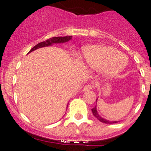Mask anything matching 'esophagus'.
Returning <instances> with one entry per match:
<instances>
[{
    "mask_svg": "<svg viewBox=\"0 0 151 151\" xmlns=\"http://www.w3.org/2000/svg\"><path fill=\"white\" fill-rule=\"evenodd\" d=\"M93 88V86L92 85H85L84 88H83V92H87V91H90V90H92Z\"/></svg>",
    "mask_w": 151,
    "mask_h": 151,
    "instance_id": "34e87169",
    "label": "esophagus"
}]
</instances>
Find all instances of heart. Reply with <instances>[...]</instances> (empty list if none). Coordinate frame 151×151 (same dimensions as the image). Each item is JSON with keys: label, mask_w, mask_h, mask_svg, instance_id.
<instances>
[{"label": "heart", "mask_w": 151, "mask_h": 151, "mask_svg": "<svg viewBox=\"0 0 151 151\" xmlns=\"http://www.w3.org/2000/svg\"><path fill=\"white\" fill-rule=\"evenodd\" d=\"M84 63L93 70H102L108 77L120 73L126 66V59L119 51L112 47L93 45L87 47L83 52Z\"/></svg>", "instance_id": "obj_1"}]
</instances>
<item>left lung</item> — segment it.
I'll use <instances>...</instances> for the list:
<instances>
[{
	"mask_svg": "<svg viewBox=\"0 0 151 151\" xmlns=\"http://www.w3.org/2000/svg\"><path fill=\"white\" fill-rule=\"evenodd\" d=\"M97 99H96V102H97ZM92 114H93V115H94L95 117H96L97 119L99 120V122H103V123H105V124H113V123H117V122H117V121L110 122V121H108V120H106V119H104L103 117H101L100 115L98 114V112H97L96 106L94 108H92Z\"/></svg>",
	"mask_w": 151,
	"mask_h": 151,
	"instance_id": "obj_1",
	"label": "left lung"
}]
</instances>
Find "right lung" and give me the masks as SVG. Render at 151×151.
Segmentation results:
<instances>
[{
	"label": "right lung",
	"instance_id": "1",
	"mask_svg": "<svg viewBox=\"0 0 151 151\" xmlns=\"http://www.w3.org/2000/svg\"><path fill=\"white\" fill-rule=\"evenodd\" d=\"M72 39V36H66V37H52V38H49L48 40H46L45 41H43V42H41V43H38L37 45L34 46V48H31L30 51L29 52H31L33 51L36 50V49H38V48H43V47H48V46L52 45L53 44H63L65 43V42H67V41H70ZM68 106V105H67ZM67 108V107H66Z\"/></svg>",
	"mask_w": 151,
	"mask_h": 151
}]
</instances>
